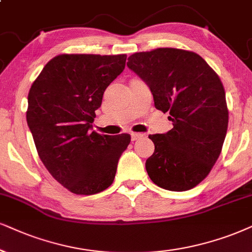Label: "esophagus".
I'll return each instance as SVG.
<instances>
[{
  "instance_id": "34e87169",
  "label": "esophagus",
  "mask_w": 252,
  "mask_h": 252,
  "mask_svg": "<svg viewBox=\"0 0 252 252\" xmlns=\"http://www.w3.org/2000/svg\"><path fill=\"white\" fill-rule=\"evenodd\" d=\"M144 136L141 132H131V139L132 141H137V139H141Z\"/></svg>"
}]
</instances>
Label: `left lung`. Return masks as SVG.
I'll return each instance as SVG.
<instances>
[{
	"label": "left lung",
	"instance_id": "8db88e82",
	"mask_svg": "<svg viewBox=\"0 0 252 252\" xmlns=\"http://www.w3.org/2000/svg\"><path fill=\"white\" fill-rule=\"evenodd\" d=\"M126 66L173 123L166 133L149 136L155 144L145 163L150 179L173 192L193 189L208 176L227 135L228 108L219 75L196 53L171 47L133 53Z\"/></svg>",
	"mask_w": 252,
	"mask_h": 252
}]
</instances>
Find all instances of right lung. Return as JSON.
Here are the masks:
<instances>
[{"label":"right lung","instance_id":"right-lung-1","mask_svg":"<svg viewBox=\"0 0 252 252\" xmlns=\"http://www.w3.org/2000/svg\"><path fill=\"white\" fill-rule=\"evenodd\" d=\"M126 55H60L31 86L27 122L40 160L72 193L92 195L113 184L130 135L91 131L106 88L123 72Z\"/></svg>","mask_w":252,"mask_h":252}]
</instances>
